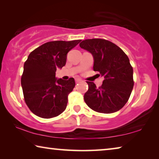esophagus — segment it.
<instances>
[{"instance_id":"obj_1","label":"esophagus","mask_w":159,"mask_h":159,"mask_svg":"<svg viewBox=\"0 0 159 159\" xmlns=\"http://www.w3.org/2000/svg\"><path fill=\"white\" fill-rule=\"evenodd\" d=\"M75 81H76V83H79L81 82V79H75Z\"/></svg>"}]
</instances>
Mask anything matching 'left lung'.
Segmentation results:
<instances>
[{
    "label": "left lung",
    "instance_id": "obj_1",
    "mask_svg": "<svg viewBox=\"0 0 159 159\" xmlns=\"http://www.w3.org/2000/svg\"><path fill=\"white\" fill-rule=\"evenodd\" d=\"M79 45L92 54L93 70L104 78L99 88L93 82L86 81L89 86L84 95L86 104L103 114H111L122 109L134 85L133 69L128 56L116 45L105 39H86Z\"/></svg>",
    "mask_w": 159,
    "mask_h": 159
}]
</instances>
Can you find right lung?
Instances as JSON below:
<instances>
[{"instance_id":"obj_1","label":"right lung","mask_w":159,"mask_h":159,"mask_svg":"<svg viewBox=\"0 0 159 159\" xmlns=\"http://www.w3.org/2000/svg\"><path fill=\"white\" fill-rule=\"evenodd\" d=\"M81 40L45 43L29 54L21 78L24 98L32 113L43 118L57 116L66 109L74 78H55L57 68L66 64V55Z\"/></svg>"}]
</instances>
